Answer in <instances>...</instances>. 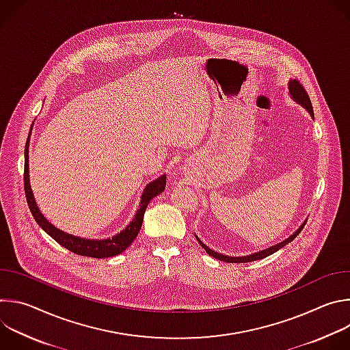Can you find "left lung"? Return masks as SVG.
Here are the masks:
<instances>
[{"instance_id": "1", "label": "left lung", "mask_w": 350, "mask_h": 350, "mask_svg": "<svg viewBox=\"0 0 350 350\" xmlns=\"http://www.w3.org/2000/svg\"><path fill=\"white\" fill-rule=\"evenodd\" d=\"M289 92H291V95H292V98L295 99V101H297L299 104H302V105L308 109V112L310 113V116L314 118V112H313V107H312V101H310V98H309V94H308V91L305 90V87H304L301 83H299V80L293 79V80L289 81ZM304 227H305V223H304L301 227H299V230H297L296 232H293V235H291L288 239H285V241H282V242H280V243H277V245H274V246L266 249V251H262V252H258V254H254V255H249V256H242V258H232V256H226V255L217 254V252L212 251L211 247H208L198 237H196V239H198L199 243H201V246L205 249V251H206L211 256H213L215 259H219V260H223V262H227V263H247V262H255V260L267 258L269 255L277 252L278 249H281L282 246H285L286 243H289L291 241H293V239L299 235V232H301V231L304 230Z\"/></svg>"}]
</instances>
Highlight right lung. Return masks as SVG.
I'll list each match as a JSON object with an SVG mask.
<instances>
[{
	"label": "right lung",
	"mask_w": 350,
	"mask_h": 350,
	"mask_svg": "<svg viewBox=\"0 0 350 350\" xmlns=\"http://www.w3.org/2000/svg\"><path fill=\"white\" fill-rule=\"evenodd\" d=\"M23 183H25V195H26V201L29 205V209L37 221V224L49 235L53 237L59 245L66 247L68 251L81 255V256H88V258H95V259H104V258H111L115 255L122 254L123 251L130 246V243L135 239L138 235L142 220H144V213L148 206V204L151 202V199H154L157 195L165 191L166 187V176L163 174L158 180L149 183L144 193L141 196V204L139 209L135 213V217L133 221L119 234H116L113 238L108 239H101V241H94V239H84L79 237H73L70 234H66L58 228H55L51 223H48L46 219L40 213L36 201L33 198L30 184H29V138L25 146V173H23Z\"/></svg>",
	"instance_id": "right-lung-1"
}]
</instances>
